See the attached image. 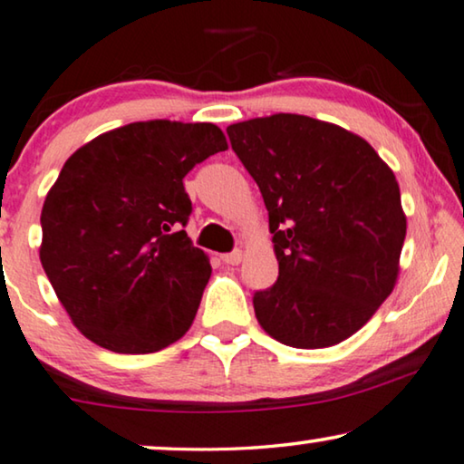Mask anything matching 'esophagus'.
<instances>
[{"label": "esophagus", "instance_id": "1", "mask_svg": "<svg viewBox=\"0 0 464 464\" xmlns=\"http://www.w3.org/2000/svg\"><path fill=\"white\" fill-rule=\"evenodd\" d=\"M219 257H221V261H224V264H227V266H238L240 259H243V251H240V248H237V251L224 253V255H219Z\"/></svg>", "mask_w": 464, "mask_h": 464}]
</instances>
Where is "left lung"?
Segmentation results:
<instances>
[{
	"label": "left lung",
	"instance_id": "1",
	"mask_svg": "<svg viewBox=\"0 0 464 464\" xmlns=\"http://www.w3.org/2000/svg\"><path fill=\"white\" fill-rule=\"evenodd\" d=\"M264 197L278 280L253 295L264 331L299 349L337 345L392 295L406 238L400 186L364 138L278 112L227 127Z\"/></svg>",
	"mask_w": 464,
	"mask_h": 464
}]
</instances>
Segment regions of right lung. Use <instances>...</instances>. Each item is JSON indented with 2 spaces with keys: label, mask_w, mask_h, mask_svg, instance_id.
Masks as SVG:
<instances>
[{
  "label": "right lung",
  "mask_w": 464,
  "mask_h": 464,
  "mask_svg": "<svg viewBox=\"0 0 464 464\" xmlns=\"http://www.w3.org/2000/svg\"><path fill=\"white\" fill-rule=\"evenodd\" d=\"M227 149L213 123L138 121L71 154L42 209L39 259L72 324L115 353L182 339L211 276L184 226V178Z\"/></svg>",
  "instance_id": "right-lung-1"
}]
</instances>
